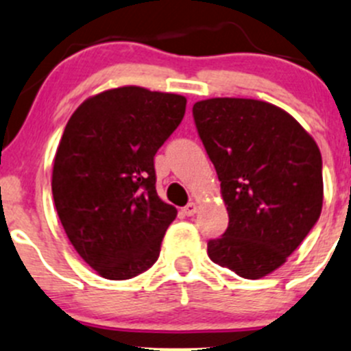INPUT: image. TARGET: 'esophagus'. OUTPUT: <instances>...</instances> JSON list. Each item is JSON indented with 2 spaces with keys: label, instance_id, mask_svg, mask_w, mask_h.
Wrapping results in <instances>:
<instances>
[{
  "label": "esophagus",
  "instance_id": "obj_1",
  "mask_svg": "<svg viewBox=\"0 0 351 351\" xmlns=\"http://www.w3.org/2000/svg\"><path fill=\"white\" fill-rule=\"evenodd\" d=\"M197 212V204H193V202H190L189 205H185V207H183V214L185 215H193Z\"/></svg>",
  "mask_w": 351,
  "mask_h": 351
}]
</instances>
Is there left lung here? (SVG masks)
<instances>
[{
	"label": "left lung",
	"mask_w": 351,
	"mask_h": 351,
	"mask_svg": "<svg viewBox=\"0 0 351 351\" xmlns=\"http://www.w3.org/2000/svg\"><path fill=\"white\" fill-rule=\"evenodd\" d=\"M192 112L229 214L228 229L207 243V253L256 280L284 265L319 219V147L293 117L267 101L210 98Z\"/></svg>",
	"instance_id": "left-lung-1"
}]
</instances>
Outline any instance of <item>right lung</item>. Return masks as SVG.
Masks as SVG:
<instances>
[{"label": "right lung", "mask_w": 351, "mask_h": 351, "mask_svg": "<svg viewBox=\"0 0 351 351\" xmlns=\"http://www.w3.org/2000/svg\"><path fill=\"white\" fill-rule=\"evenodd\" d=\"M186 98L123 86L88 98L67 122L52 195L67 238L108 280L156 263L176 208L156 192L154 156L182 123Z\"/></svg>", "instance_id": "right-lung-1"}]
</instances>
